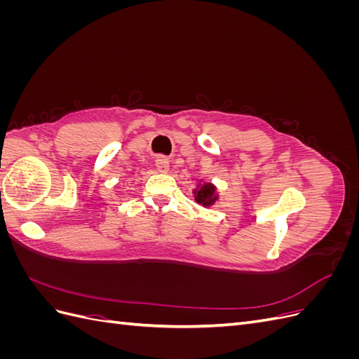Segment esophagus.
<instances>
[{
    "label": "esophagus",
    "mask_w": 359,
    "mask_h": 359,
    "mask_svg": "<svg viewBox=\"0 0 359 359\" xmlns=\"http://www.w3.org/2000/svg\"><path fill=\"white\" fill-rule=\"evenodd\" d=\"M156 168L158 172L166 173L169 170V160L166 157H157L156 160Z\"/></svg>",
    "instance_id": "esophagus-1"
}]
</instances>
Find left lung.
<instances>
[{"label": "left lung", "mask_w": 359, "mask_h": 359, "mask_svg": "<svg viewBox=\"0 0 359 359\" xmlns=\"http://www.w3.org/2000/svg\"><path fill=\"white\" fill-rule=\"evenodd\" d=\"M214 191H215V187L212 186V184H203V186H201V189H198L196 191H194V194H196V201L198 203H202V205H211L215 202V196H214Z\"/></svg>", "instance_id": "obj_1"}]
</instances>
